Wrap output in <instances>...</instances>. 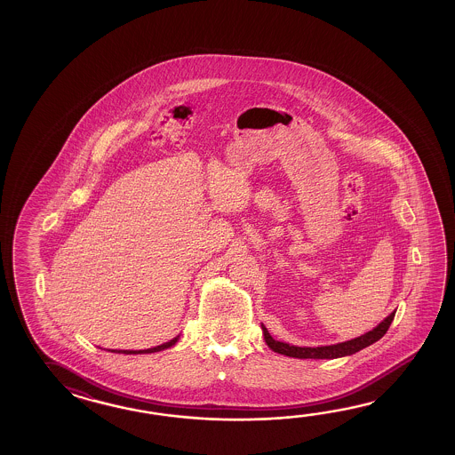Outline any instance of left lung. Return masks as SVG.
<instances>
[{
	"mask_svg": "<svg viewBox=\"0 0 455 455\" xmlns=\"http://www.w3.org/2000/svg\"><path fill=\"white\" fill-rule=\"evenodd\" d=\"M394 317H395V312H392L387 319L382 320L376 329H372L368 333L361 335L358 339L337 343V345H330V347H317V348H310V347H304L302 348V347L288 345V343H283V341L273 339L270 333H268V330L265 329V325H261V330H263V337H265L268 348L273 349L275 353H280V355L290 356V358L335 359L355 355V353H358L359 349L366 348L369 345L376 343L378 339H382L386 335L387 330L390 327Z\"/></svg>",
	"mask_w": 455,
	"mask_h": 455,
	"instance_id": "obj_1",
	"label": "left lung"
}]
</instances>
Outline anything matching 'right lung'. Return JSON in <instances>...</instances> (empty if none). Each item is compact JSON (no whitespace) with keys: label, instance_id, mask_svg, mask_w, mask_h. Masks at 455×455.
Returning a JSON list of instances; mask_svg holds the SVG:
<instances>
[{"label":"right lung","instance_id":"1","mask_svg":"<svg viewBox=\"0 0 455 455\" xmlns=\"http://www.w3.org/2000/svg\"><path fill=\"white\" fill-rule=\"evenodd\" d=\"M177 339L179 337H175L174 339H171V341H167V343H163V345H159V347H155V348H148V349H138V351H133V349H124V351H118V353H125V355H145V353H156V351H161V349L171 348V347H174L175 343H177ZM116 353V351H114Z\"/></svg>","mask_w":455,"mask_h":455}]
</instances>
